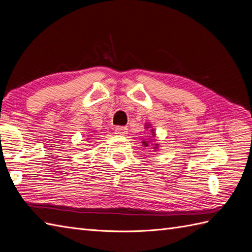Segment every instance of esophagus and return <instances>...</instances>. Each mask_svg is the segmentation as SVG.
<instances>
[{"mask_svg":"<svg viewBox=\"0 0 252 252\" xmlns=\"http://www.w3.org/2000/svg\"><path fill=\"white\" fill-rule=\"evenodd\" d=\"M127 132V127L126 126H116L115 127V133L118 135H126Z\"/></svg>","mask_w":252,"mask_h":252,"instance_id":"esophagus-1","label":"esophagus"}]
</instances>
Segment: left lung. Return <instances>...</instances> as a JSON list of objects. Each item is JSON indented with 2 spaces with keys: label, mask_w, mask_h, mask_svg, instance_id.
<instances>
[{
  "label": "left lung",
  "mask_w": 252,
  "mask_h": 252,
  "mask_svg": "<svg viewBox=\"0 0 252 252\" xmlns=\"http://www.w3.org/2000/svg\"><path fill=\"white\" fill-rule=\"evenodd\" d=\"M146 127H148V125H146ZM152 132H153V136L155 137V132H154V129H152ZM148 141H151V140H148ZM148 141H144L143 142V144H144V146H148ZM154 149H158V144H155V146H154Z\"/></svg>",
  "instance_id": "left-lung-1"
}]
</instances>
